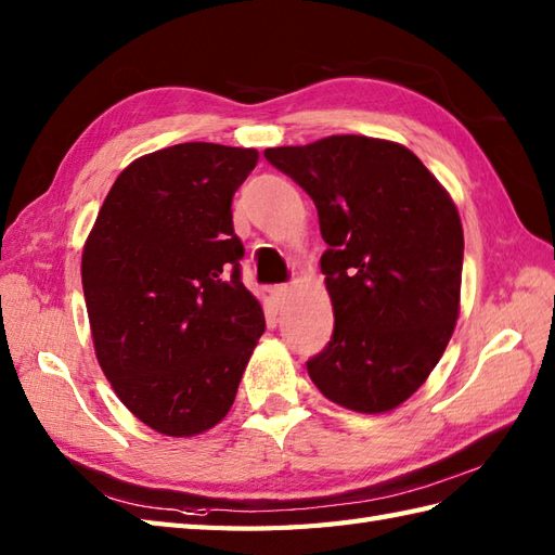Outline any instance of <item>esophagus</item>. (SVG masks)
<instances>
[{
	"mask_svg": "<svg viewBox=\"0 0 555 555\" xmlns=\"http://www.w3.org/2000/svg\"><path fill=\"white\" fill-rule=\"evenodd\" d=\"M287 294H289V287H287V285H275L273 289H270V297H273L278 304L285 301Z\"/></svg>",
	"mask_w": 555,
	"mask_h": 555,
	"instance_id": "obj_1",
	"label": "esophagus"
}]
</instances>
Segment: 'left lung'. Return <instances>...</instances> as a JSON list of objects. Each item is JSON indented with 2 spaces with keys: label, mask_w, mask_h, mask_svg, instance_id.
Segmentation results:
<instances>
[{
  "label": "left lung",
  "mask_w": 555,
  "mask_h": 555,
  "mask_svg": "<svg viewBox=\"0 0 555 555\" xmlns=\"http://www.w3.org/2000/svg\"><path fill=\"white\" fill-rule=\"evenodd\" d=\"M263 156L318 208L320 270L335 311L306 367L344 409H397L429 377L459 320L463 225L449 192L411 150L332 134Z\"/></svg>",
  "instance_id": "1"
}]
</instances>
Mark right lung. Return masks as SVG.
Returning a JSON list of instances; mask_svg holds the SVG:
<instances>
[{
	"mask_svg": "<svg viewBox=\"0 0 555 555\" xmlns=\"http://www.w3.org/2000/svg\"><path fill=\"white\" fill-rule=\"evenodd\" d=\"M256 150L184 142L116 178L82 249L106 379L144 425L194 437L228 415L266 320L242 285L232 196Z\"/></svg>",
	"mask_w": 555,
	"mask_h": 555,
	"instance_id": "add662e5",
	"label": "right lung"
}]
</instances>
